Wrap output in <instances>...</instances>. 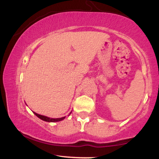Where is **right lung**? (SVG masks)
<instances>
[{"label": "right lung", "mask_w": 159, "mask_h": 159, "mask_svg": "<svg viewBox=\"0 0 159 159\" xmlns=\"http://www.w3.org/2000/svg\"><path fill=\"white\" fill-rule=\"evenodd\" d=\"M34 114H35L36 116H38L39 119H41L42 120H44V121H46V122H52V123H54V122H59V121H61V120H63V119H65V116H63V117H61V118H55V119H54V118H50V117H48V116H43V115L38 114L35 112H34Z\"/></svg>", "instance_id": "add662e5"}]
</instances>
